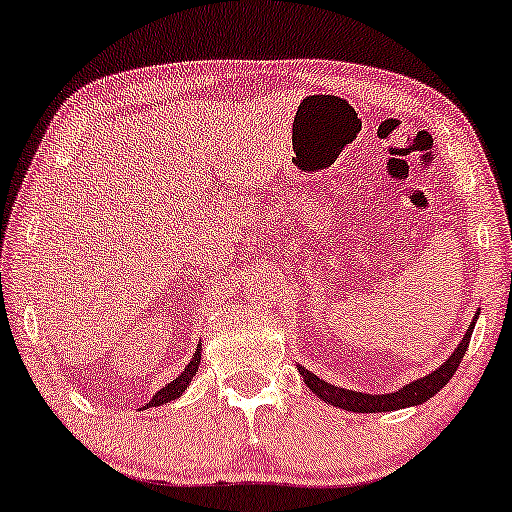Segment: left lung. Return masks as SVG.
Returning <instances> with one entry per match:
<instances>
[{"mask_svg": "<svg viewBox=\"0 0 512 512\" xmlns=\"http://www.w3.org/2000/svg\"><path fill=\"white\" fill-rule=\"evenodd\" d=\"M474 323L469 326V330L465 332V337H462V342L458 344L456 351L451 353V358L446 360L440 369H435L433 373H428V376L415 380V383L410 385H403L399 392H392V394H362V392H353V389H342V387H335L326 383V380L316 378L314 373H310L303 367H298L300 376H303L305 385L312 389L316 396H321L323 401L335 405V408H342V410H351V412H392V410H399V408H408V405H419L435 396L440 389L449 383L453 373L460 367L462 358H465V351L469 346V339H472V330H474Z\"/></svg>", "mask_w": 512, "mask_h": 512, "instance_id": "1", "label": "left lung"}]
</instances>
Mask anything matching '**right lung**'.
Returning a JSON list of instances; mask_svg holds the SVG:
<instances>
[{"label":"right lung","mask_w":512,"mask_h":512,"mask_svg":"<svg viewBox=\"0 0 512 512\" xmlns=\"http://www.w3.org/2000/svg\"><path fill=\"white\" fill-rule=\"evenodd\" d=\"M198 364H200V346H198L196 355H193L189 364H186V369L180 373V376H177L175 380H170V383H168L166 387H161L159 392L152 396V401H150L148 405H152V408H157V405H164V403H168V401H175L177 396H180V394L184 392L186 385L191 383V378L196 376Z\"/></svg>","instance_id":"obj_1"}]
</instances>
